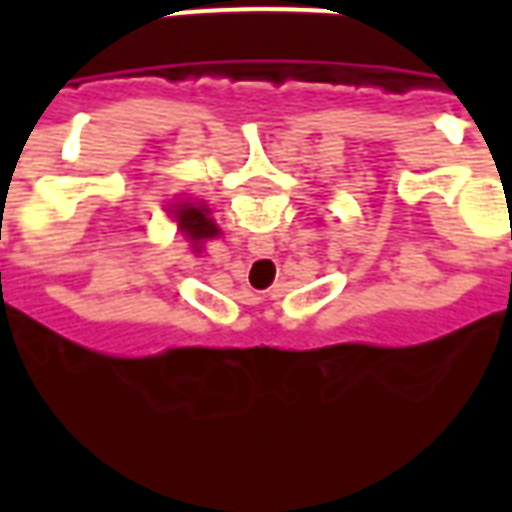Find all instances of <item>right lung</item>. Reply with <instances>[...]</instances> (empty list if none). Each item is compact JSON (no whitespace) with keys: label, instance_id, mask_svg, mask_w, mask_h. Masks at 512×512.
<instances>
[{"label":"right lung","instance_id":"1","mask_svg":"<svg viewBox=\"0 0 512 512\" xmlns=\"http://www.w3.org/2000/svg\"><path fill=\"white\" fill-rule=\"evenodd\" d=\"M175 222H178V230L183 233V238L189 241L194 252H200L202 244L208 238H216L219 235V227L211 219V211L202 205V202H178L175 205Z\"/></svg>","mask_w":512,"mask_h":512}]
</instances>
